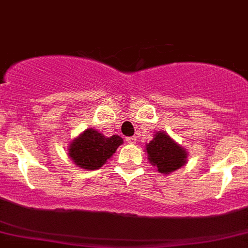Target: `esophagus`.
I'll list each match as a JSON object with an SVG mask.
<instances>
[{
    "label": "esophagus",
    "instance_id": "1",
    "mask_svg": "<svg viewBox=\"0 0 248 248\" xmlns=\"http://www.w3.org/2000/svg\"><path fill=\"white\" fill-rule=\"evenodd\" d=\"M126 141L128 142V144H135V142H137V138H135V137H129V138H127Z\"/></svg>",
    "mask_w": 248,
    "mask_h": 248
}]
</instances>
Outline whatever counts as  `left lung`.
<instances>
[{
	"label": "left lung",
	"instance_id": "1",
	"mask_svg": "<svg viewBox=\"0 0 248 248\" xmlns=\"http://www.w3.org/2000/svg\"><path fill=\"white\" fill-rule=\"evenodd\" d=\"M145 152L151 165L160 173L168 174L178 170L187 161V152L183 146L177 144L166 132L158 131L153 139L146 144Z\"/></svg>",
	"mask_w": 248,
	"mask_h": 248
}]
</instances>
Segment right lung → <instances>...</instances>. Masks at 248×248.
I'll return each instance as SVG.
<instances>
[{
    "instance_id": "add662e5",
    "label": "right lung",
    "mask_w": 248,
    "mask_h": 248,
    "mask_svg": "<svg viewBox=\"0 0 248 248\" xmlns=\"http://www.w3.org/2000/svg\"><path fill=\"white\" fill-rule=\"evenodd\" d=\"M122 144L124 139L119 135L108 138L96 129L87 128L70 142L67 155L83 170H97L113 157Z\"/></svg>"
}]
</instances>
